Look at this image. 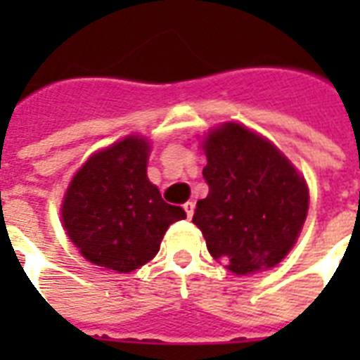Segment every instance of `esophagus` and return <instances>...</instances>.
Segmentation results:
<instances>
[{"mask_svg": "<svg viewBox=\"0 0 360 360\" xmlns=\"http://www.w3.org/2000/svg\"><path fill=\"white\" fill-rule=\"evenodd\" d=\"M183 207H185V213H186V217H188V219H192V214H194V207H196V203L192 202H186L185 205H183Z\"/></svg>", "mask_w": 360, "mask_h": 360, "instance_id": "34e87169", "label": "esophagus"}]
</instances>
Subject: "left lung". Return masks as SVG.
I'll return each instance as SVG.
<instances>
[{
    "label": "left lung",
    "mask_w": 360,
    "mask_h": 360,
    "mask_svg": "<svg viewBox=\"0 0 360 360\" xmlns=\"http://www.w3.org/2000/svg\"><path fill=\"white\" fill-rule=\"evenodd\" d=\"M207 198L192 222L209 254L236 274L274 267L288 256L308 213V186L293 164L263 136L224 123L203 140Z\"/></svg>",
    "instance_id": "1"
}]
</instances>
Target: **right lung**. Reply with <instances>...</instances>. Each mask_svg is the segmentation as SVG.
Returning a JSON list of instances; mask_svg holds the SVG:
<instances>
[{
  "mask_svg": "<svg viewBox=\"0 0 360 360\" xmlns=\"http://www.w3.org/2000/svg\"><path fill=\"white\" fill-rule=\"evenodd\" d=\"M149 141L127 136L87 158L61 203L65 231L87 262L130 273L157 256L164 233L185 211L147 179Z\"/></svg>",
  "mask_w": 360,
  "mask_h": 360,
  "instance_id": "1",
  "label": "right lung"
}]
</instances>
